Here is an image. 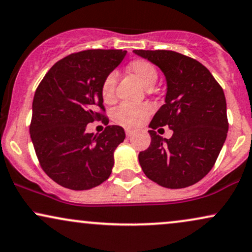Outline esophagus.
I'll list each match as a JSON object with an SVG mask.
<instances>
[{"label":"esophagus","instance_id":"34e87169","mask_svg":"<svg viewBox=\"0 0 252 252\" xmlns=\"http://www.w3.org/2000/svg\"><path fill=\"white\" fill-rule=\"evenodd\" d=\"M125 132H126L127 138H131V136H132L133 134H134V131H132V129H128V128H127Z\"/></svg>","mask_w":252,"mask_h":252}]
</instances>
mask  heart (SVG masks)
<instances>
[{
  "instance_id": "obj_1",
  "label": "heart",
  "mask_w": 252,
  "mask_h": 252,
  "mask_svg": "<svg viewBox=\"0 0 252 252\" xmlns=\"http://www.w3.org/2000/svg\"><path fill=\"white\" fill-rule=\"evenodd\" d=\"M127 71L134 74L140 80L142 85L147 89H152L158 80V70L151 62L141 60H133L127 65ZM116 85H117V73L111 72L105 77L101 83V98L106 104H111L116 100ZM152 112V108L147 104L133 105V104H120L112 113L114 123L118 125L134 128L144 124Z\"/></svg>"
}]
</instances>
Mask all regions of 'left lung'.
Listing matches in <instances>:
<instances>
[{
    "label": "left lung",
    "instance_id": "left-lung-1",
    "mask_svg": "<svg viewBox=\"0 0 252 252\" xmlns=\"http://www.w3.org/2000/svg\"><path fill=\"white\" fill-rule=\"evenodd\" d=\"M160 67L167 80L164 104L152 119L151 145L139 153L145 175L162 187L186 188L203 179L228 133L224 92L210 71L194 58L169 50H134ZM168 126L170 139L155 129Z\"/></svg>",
    "mask_w": 252,
    "mask_h": 252
}]
</instances>
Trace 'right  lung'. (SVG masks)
Wrapping results in <instances>:
<instances>
[{"instance_id": "add662e5", "label": "right lung", "mask_w": 252, "mask_h": 252, "mask_svg": "<svg viewBox=\"0 0 252 252\" xmlns=\"http://www.w3.org/2000/svg\"><path fill=\"white\" fill-rule=\"evenodd\" d=\"M125 56L126 51L101 49L71 54L48 71L36 90L31 141L46 175L65 188L86 190L111 175L125 131L110 125L94 135L86 133V126L95 120L108 124L101 83Z\"/></svg>"}]
</instances>
